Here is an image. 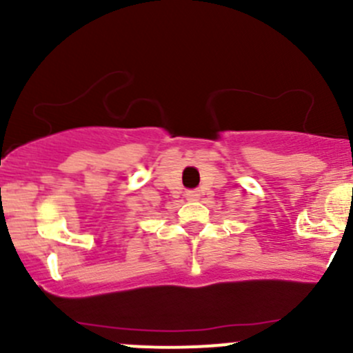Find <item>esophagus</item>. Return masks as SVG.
<instances>
[{"instance_id": "obj_1", "label": "esophagus", "mask_w": 353, "mask_h": 353, "mask_svg": "<svg viewBox=\"0 0 353 353\" xmlns=\"http://www.w3.org/2000/svg\"><path fill=\"white\" fill-rule=\"evenodd\" d=\"M186 198H188V199H198V198H199V191H198V190H190V191H186Z\"/></svg>"}]
</instances>
